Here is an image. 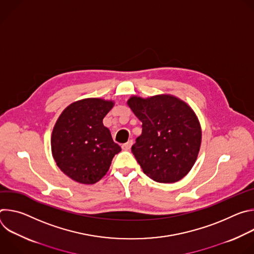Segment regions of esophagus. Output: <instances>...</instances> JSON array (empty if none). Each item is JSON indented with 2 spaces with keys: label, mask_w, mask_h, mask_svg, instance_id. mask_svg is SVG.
Segmentation results:
<instances>
[{
  "label": "esophagus",
  "mask_w": 254,
  "mask_h": 254,
  "mask_svg": "<svg viewBox=\"0 0 254 254\" xmlns=\"http://www.w3.org/2000/svg\"><path fill=\"white\" fill-rule=\"evenodd\" d=\"M131 144H132V140L129 139V140L127 141L126 143L122 144V149L125 150V151H128V150H130V148H131Z\"/></svg>",
  "instance_id": "1"
}]
</instances>
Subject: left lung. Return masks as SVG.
<instances>
[{
    "label": "left lung",
    "mask_w": 254,
    "mask_h": 254,
    "mask_svg": "<svg viewBox=\"0 0 254 254\" xmlns=\"http://www.w3.org/2000/svg\"><path fill=\"white\" fill-rule=\"evenodd\" d=\"M127 104L142 123L141 134L131 147L142 172L159 183L184 178L201 144V127L191 107L166 94L147 99L132 96Z\"/></svg>",
    "instance_id": "8db88e82"
}]
</instances>
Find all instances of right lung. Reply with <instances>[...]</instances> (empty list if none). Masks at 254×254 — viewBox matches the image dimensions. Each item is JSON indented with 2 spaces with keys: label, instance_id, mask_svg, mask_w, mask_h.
Instances as JSON below:
<instances>
[{
  "label": "right lung",
  "instance_id": "add662e5",
  "mask_svg": "<svg viewBox=\"0 0 254 254\" xmlns=\"http://www.w3.org/2000/svg\"><path fill=\"white\" fill-rule=\"evenodd\" d=\"M113 101L87 98L66 107L51 137L53 158L60 170L82 184H94L110 169L122 149L102 124Z\"/></svg>",
  "mask_w": 254,
  "mask_h": 254
}]
</instances>
